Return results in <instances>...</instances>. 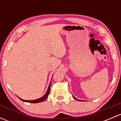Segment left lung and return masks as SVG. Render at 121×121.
<instances>
[{
    "mask_svg": "<svg viewBox=\"0 0 121 121\" xmlns=\"http://www.w3.org/2000/svg\"><path fill=\"white\" fill-rule=\"evenodd\" d=\"M73 98H74V99H77V101H82V100H80V99H77L76 98H75V97H74V96H73Z\"/></svg>",
    "mask_w": 121,
    "mask_h": 121,
    "instance_id": "obj_1",
    "label": "left lung"
}]
</instances>
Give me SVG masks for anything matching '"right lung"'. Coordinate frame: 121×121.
Here are the masks:
<instances>
[{
	"instance_id": "1",
	"label": "right lung",
	"mask_w": 121,
	"mask_h": 121,
	"mask_svg": "<svg viewBox=\"0 0 121 121\" xmlns=\"http://www.w3.org/2000/svg\"><path fill=\"white\" fill-rule=\"evenodd\" d=\"M50 85H51V82L50 83L49 85H48V89H47V92H46V93L42 97H41V98H39V99H35V100H24V99H23L19 98V97H18L19 99H20L21 101H23V102H31V103H39V102H43L44 100H46V99H47V97H48V95H49L50 94Z\"/></svg>"
}]
</instances>
